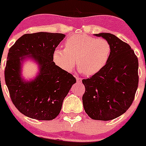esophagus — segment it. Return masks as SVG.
<instances>
[{"mask_svg": "<svg viewBox=\"0 0 146 146\" xmlns=\"http://www.w3.org/2000/svg\"><path fill=\"white\" fill-rule=\"evenodd\" d=\"M76 80H77V82H82V80L81 78H80V77H76Z\"/></svg>", "mask_w": 146, "mask_h": 146, "instance_id": "esophagus-1", "label": "esophagus"}]
</instances>
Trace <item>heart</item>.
I'll use <instances>...</instances> for the list:
<instances>
[{"label": "heart", "instance_id": "heart-1", "mask_svg": "<svg viewBox=\"0 0 146 146\" xmlns=\"http://www.w3.org/2000/svg\"><path fill=\"white\" fill-rule=\"evenodd\" d=\"M64 46L65 48L54 50L52 59L65 72H71L77 62L79 69L85 75H94L105 67L110 56L111 46L106 39L87 34L70 36Z\"/></svg>", "mask_w": 146, "mask_h": 146}]
</instances>
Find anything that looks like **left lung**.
<instances>
[{"mask_svg":"<svg viewBox=\"0 0 146 146\" xmlns=\"http://www.w3.org/2000/svg\"><path fill=\"white\" fill-rule=\"evenodd\" d=\"M111 46L108 63L100 72L82 80L85 92L82 102L93 120H113L127 111L138 85V60L130 45L109 33L95 34Z\"/></svg>","mask_w":146,"mask_h":146,"instance_id":"8db88e82","label":"left lung"}]
</instances>
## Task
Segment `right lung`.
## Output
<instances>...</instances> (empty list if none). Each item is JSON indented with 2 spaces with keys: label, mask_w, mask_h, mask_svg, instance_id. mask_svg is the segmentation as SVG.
<instances>
[{
  "label": "right lung",
  "mask_w": 146,
  "mask_h": 146,
  "mask_svg": "<svg viewBox=\"0 0 146 146\" xmlns=\"http://www.w3.org/2000/svg\"><path fill=\"white\" fill-rule=\"evenodd\" d=\"M65 35L38 32L24 34L10 48L5 69V81L13 105L24 115L38 120H51L60 112L62 102L75 77L53 62V51ZM30 58L40 72L32 80L22 77V64ZM1 79V78H0Z\"/></svg>",
  "instance_id": "right-lung-1"
}]
</instances>
